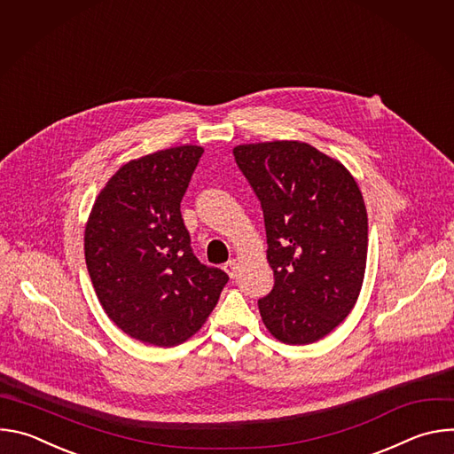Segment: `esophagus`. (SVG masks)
I'll list each match as a JSON object with an SVG mask.
<instances>
[{
    "mask_svg": "<svg viewBox=\"0 0 454 454\" xmlns=\"http://www.w3.org/2000/svg\"><path fill=\"white\" fill-rule=\"evenodd\" d=\"M224 271H226L231 278H235V277H237V273H239V264H237V261H230V262H226V264H224Z\"/></svg>",
    "mask_w": 454,
    "mask_h": 454,
    "instance_id": "obj_1",
    "label": "esophagus"
}]
</instances>
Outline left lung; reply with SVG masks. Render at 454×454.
Listing matches in <instances>:
<instances>
[{
    "label": "left lung",
    "instance_id": "1",
    "mask_svg": "<svg viewBox=\"0 0 454 454\" xmlns=\"http://www.w3.org/2000/svg\"><path fill=\"white\" fill-rule=\"evenodd\" d=\"M235 161L264 212L275 286L258 300L266 329L286 345L333 333L364 278L368 217L347 167L296 140L242 144Z\"/></svg>",
    "mask_w": 454,
    "mask_h": 454
}]
</instances>
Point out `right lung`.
<instances>
[{"label": "right lung", "instance_id": "obj_1", "mask_svg": "<svg viewBox=\"0 0 454 454\" xmlns=\"http://www.w3.org/2000/svg\"><path fill=\"white\" fill-rule=\"evenodd\" d=\"M201 154L200 145H179L121 165L86 223V266L98 301L118 329L147 345L192 338L228 282L193 254L179 210Z\"/></svg>", "mask_w": 454, "mask_h": 454}]
</instances>
